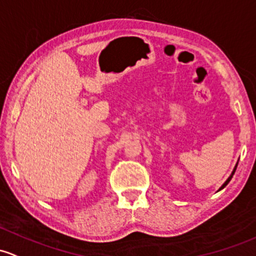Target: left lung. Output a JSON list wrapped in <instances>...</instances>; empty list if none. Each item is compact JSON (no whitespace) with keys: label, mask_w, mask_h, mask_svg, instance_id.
<instances>
[{"label":"left lung","mask_w":256,"mask_h":256,"mask_svg":"<svg viewBox=\"0 0 256 256\" xmlns=\"http://www.w3.org/2000/svg\"><path fill=\"white\" fill-rule=\"evenodd\" d=\"M236 166H238V163H236V166H234V169H233L232 174H230V178H228V179H227V180H226V182H224V184H223V185H222V186H220V190H222V189H223V188H224V186H226V185H227V184H228V182H230V179H232L233 174H234V172H236Z\"/></svg>","instance_id":"1"}]
</instances>
